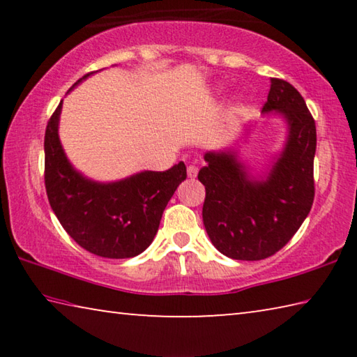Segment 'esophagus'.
<instances>
[{
  "label": "esophagus",
  "instance_id": "34e87169",
  "mask_svg": "<svg viewBox=\"0 0 357 357\" xmlns=\"http://www.w3.org/2000/svg\"><path fill=\"white\" fill-rule=\"evenodd\" d=\"M197 173H198V167L197 165L192 164V165L187 167V176H189V178H195Z\"/></svg>",
  "mask_w": 357,
  "mask_h": 357
}]
</instances>
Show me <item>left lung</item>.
<instances>
[{
  "instance_id": "8db88e82",
  "label": "left lung",
  "mask_w": 357,
  "mask_h": 357,
  "mask_svg": "<svg viewBox=\"0 0 357 357\" xmlns=\"http://www.w3.org/2000/svg\"><path fill=\"white\" fill-rule=\"evenodd\" d=\"M277 112L288 137L269 173L250 178L233 151H209L198 179L206 189L203 223L211 243L233 259L257 261L279 252L309 215L315 181V119L293 84L271 78L263 113Z\"/></svg>"
}]
</instances>
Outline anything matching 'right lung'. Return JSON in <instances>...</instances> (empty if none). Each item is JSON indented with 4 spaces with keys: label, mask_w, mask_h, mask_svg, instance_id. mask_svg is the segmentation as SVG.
<instances>
[{
    "label": "right lung",
    "mask_w": 357,
    "mask_h": 357,
    "mask_svg": "<svg viewBox=\"0 0 357 357\" xmlns=\"http://www.w3.org/2000/svg\"><path fill=\"white\" fill-rule=\"evenodd\" d=\"M94 72L80 78L78 83ZM70 88V89H72ZM59 102L45 129V190L53 213L84 250L104 258H132L153 243L162 214L187 178L184 162L167 172H142L116 183H96L70 165L58 137Z\"/></svg>",
    "instance_id": "right-lung-1"
}]
</instances>
